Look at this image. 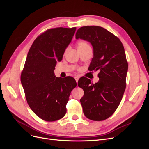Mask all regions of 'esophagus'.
<instances>
[{
    "label": "esophagus",
    "mask_w": 149,
    "mask_h": 149,
    "mask_svg": "<svg viewBox=\"0 0 149 149\" xmlns=\"http://www.w3.org/2000/svg\"><path fill=\"white\" fill-rule=\"evenodd\" d=\"M74 79H75V80H76V81L78 83V79H79V77H78V76H75V77H74Z\"/></svg>",
    "instance_id": "obj_1"
}]
</instances>
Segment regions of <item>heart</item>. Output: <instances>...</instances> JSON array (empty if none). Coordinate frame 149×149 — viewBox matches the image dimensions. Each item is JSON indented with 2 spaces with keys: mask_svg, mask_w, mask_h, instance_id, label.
<instances>
[{
  "mask_svg": "<svg viewBox=\"0 0 149 149\" xmlns=\"http://www.w3.org/2000/svg\"><path fill=\"white\" fill-rule=\"evenodd\" d=\"M77 45H78V49H83L85 48L91 47L89 45V43L86 41H84V40H82V41H79Z\"/></svg>",
  "mask_w": 149,
  "mask_h": 149,
  "instance_id": "b5f03b06",
  "label": "heart"
}]
</instances>
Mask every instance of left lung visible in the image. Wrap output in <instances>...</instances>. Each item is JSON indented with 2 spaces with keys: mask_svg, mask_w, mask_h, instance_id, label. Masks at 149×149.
I'll return each instance as SVG.
<instances>
[{
  "mask_svg": "<svg viewBox=\"0 0 149 149\" xmlns=\"http://www.w3.org/2000/svg\"><path fill=\"white\" fill-rule=\"evenodd\" d=\"M76 38L91 43L94 56L89 70L100 71L97 83L88 78L78 81L84 91L80 100L84 114L92 120H104L114 114L125 89L128 63L124 46L118 37L99 26H82Z\"/></svg>",
  "mask_w": 149,
  "mask_h": 149,
  "instance_id": "8db88e82",
  "label": "left lung"
}]
</instances>
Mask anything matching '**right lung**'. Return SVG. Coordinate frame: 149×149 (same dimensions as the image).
Instances as JSON below:
<instances>
[{"instance_id":"obj_1","label":"right lung","mask_w":149,"mask_h":149,"mask_svg":"<svg viewBox=\"0 0 149 149\" xmlns=\"http://www.w3.org/2000/svg\"><path fill=\"white\" fill-rule=\"evenodd\" d=\"M76 29L57 27L40 34L31 46L22 71L21 83L28 104L45 121L63 118L70 93L76 86L73 77L57 78L54 73Z\"/></svg>"}]
</instances>
